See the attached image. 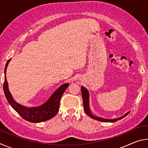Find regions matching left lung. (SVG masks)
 <instances>
[{
    "label": "left lung",
    "mask_w": 148,
    "mask_h": 148,
    "mask_svg": "<svg viewBox=\"0 0 148 148\" xmlns=\"http://www.w3.org/2000/svg\"><path fill=\"white\" fill-rule=\"evenodd\" d=\"M81 91H82V99H83L84 109L85 110V112H86V113L90 117H91L92 119L98 120V121H102V122L113 123V122H116L117 121H118V120L121 119L122 118H123L124 117L126 116L127 115H128L129 114L130 112H128L121 117H117V118H114V119H110L102 118V117H98V116H95L91 113V109H90V107H89V93L88 90H87L86 87H84V86H82Z\"/></svg>",
    "instance_id": "obj_1"
}]
</instances>
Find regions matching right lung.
<instances>
[{
	"label": "right lung",
	"instance_id": "right-lung-1",
	"mask_svg": "<svg viewBox=\"0 0 148 148\" xmlns=\"http://www.w3.org/2000/svg\"><path fill=\"white\" fill-rule=\"evenodd\" d=\"M10 59L7 61L4 68V92L8 103L24 119L32 123H40L47 121L53 117L57 114L59 109L60 100L69 84H64L58 87L47 101L38 106L27 107L20 104L15 101L9 91L8 84L6 79V69Z\"/></svg>",
	"mask_w": 148,
	"mask_h": 148
}]
</instances>
